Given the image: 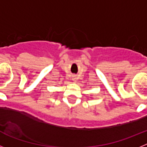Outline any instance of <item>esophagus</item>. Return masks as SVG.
Masks as SVG:
<instances>
[{
	"mask_svg": "<svg viewBox=\"0 0 147 147\" xmlns=\"http://www.w3.org/2000/svg\"><path fill=\"white\" fill-rule=\"evenodd\" d=\"M72 80H73V81L74 82H76L77 81L78 78L76 77V76H73V77H72Z\"/></svg>",
	"mask_w": 147,
	"mask_h": 147,
	"instance_id": "1",
	"label": "esophagus"
}]
</instances>
